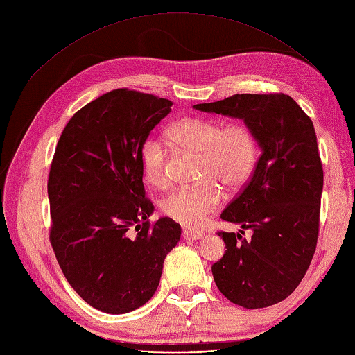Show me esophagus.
<instances>
[{
  "instance_id": "obj_1",
  "label": "esophagus",
  "mask_w": 355,
  "mask_h": 355,
  "mask_svg": "<svg viewBox=\"0 0 355 355\" xmlns=\"http://www.w3.org/2000/svg\"><path fill=\"white\" fill-rule=\"evenodd\" d=\"M184 239H188V241H197L200 239L203 236V232H196V230H184L182 233Z\"/></svg>"
}]
</instances>
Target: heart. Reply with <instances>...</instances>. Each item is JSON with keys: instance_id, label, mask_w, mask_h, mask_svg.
Listing matches in <instances>:
<instances>
[{"instance_id": "b5f03b06", "label": "heart", "mask_w": 355, "mask_h": 355, "mask_svg": "<svg viewBox=\"0 0 355 355\" xmlns=\"http://www.w3.org/2000/svg\"><path fill=\"white\" fill-rule=\"evenodd\" d=\"M170 135L179 146L200 155L198 178L203 182L173 189L162 198L161 209L185 227H198L221 205L218 183L227 189H236L252 175L257 159L256 135L245 123L223 128L217 120L200 117L180 120L171 126ZM140 159L149 184L161 187L166 182L167 150L159 137L146 138Z\"/></svg>"}]
</instances>
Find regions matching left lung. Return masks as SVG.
Instances as JSON below:
<instances>
[{
	"mask_svg": "<svg viewBox=\"0 0 355 355\" xmlns=\"http://www.w3.org/2000/svg\"><path fill=\"white\" fill-rule=\"evenodd\" d=\"M194 108L244 120L261 149L253 176L221 214L243 230L218 233L227 250L212 265L215 284L245 309L277 304L297 289L316 248L324 171L312 120L283 93L233 94Z\"/></svg>",
	"mask_w": 355,
	"mask_h": 355,
	"instance_id": "obj_1",
	"label": "left lung"
}]
</instances>
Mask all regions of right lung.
I'll return each mask as SVG.
<instances>
[{"instance_id": "add662e5", "label": "right lung", "mask_w": 355, "mask_h": 355, "mask_svg": "<svg viewBox=\"0 0 355 355\" xmlns=\"http://www.w3.org/2000/svg\"><path fill=\"white\" fill-rule=\"evenodd\" d=\"M173 102L117 89L76 111L57 143L48 179L49 239L69 284L87 304L120 315L157 291L180 239L171 218L149 223L141 144ZM136 227L137 235L130 236Z\"/></svg>"}]
</instances>
